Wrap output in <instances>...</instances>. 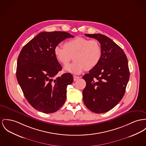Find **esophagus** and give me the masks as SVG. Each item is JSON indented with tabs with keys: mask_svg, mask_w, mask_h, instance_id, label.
Instances as JSON below:
<instances>
[{
	"mask_svg": "<svg viewBox=\"0 0 146 146\" xmlns=\"http://www.w3.org/2000/svg\"><path fill=\"white\" fill-rule=\"evenodd\" d=\"M73 77H74V80L75 81H76L77 80H78V79H79V78H80V77L77 76H74Z\"/></svg>",
	"mask_w": 146,
	"mask_h": 146,
	"instance_id": "1",
	"label": "esophagus"
}]
</instances>
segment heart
<instances>
[{
    "label": "heart",
    "instance_id": "b5f03b06",
    "mask_svg": "<svg viewBox=\"0 0 146 146\" xmlns=\"http://www.w3.org/2000/svg\"><path fill=\"white\" fill-rule=\"evenodd\" d=\"M64 46L55 48V56L60 64L66 65L74 56V62L64 69L74 74H81L85 68L90 70L95 68L102 56L101 47L96 40L78 37L65 42Z\"/></svg>",
    "mask_w": 146,
    "mask_h": 146
}]
</instances>
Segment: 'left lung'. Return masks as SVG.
Returning a JSON list of instances; mask_svg holds the SVG:
<instances>
[{
	"instance_id": "1",
	"label": "left lung",
	"mask_w": 146,
	"mask_h": 146,
	"mask_svg": "<svg viewBox=\"0 0 146 146\" xmlns=\"http://www.w3.org/2000/svg\"><path fill=\"white\" fill-rule=\"evenodd\" d=\"M85 35L99 41L102 56L97 66L82 77L86 83L83 100L90 111L102 113L115 107L124 96L129 78L128 60L123 50L106 36Z\"/></svg>"
}]
</instances>
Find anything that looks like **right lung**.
Returning a JSON list of instances; mask_svg holds the SVG:
<instances>
[{
	"label": "right lung",
	"instance_id": "add662e5",
	"mask_svg": "<svg viewBox=\"0 0 146 146\" xmlns=\"http://www.w3.org/2000/svg\"><path fill=\"white\" fill-rule=\"evenodd\" d=\"M74 36L65 31L41 32L21 49L18 58L17 78L24 96L39 111H57L65 102L66 88L73 76L65 73L55 78L62 67L54 55L58 44Z\"/></svg>",
	"mask_w": 146,
	"mask_h": 146
}]
</instances>
